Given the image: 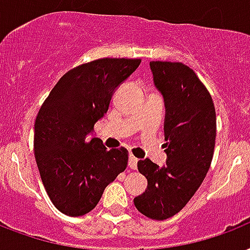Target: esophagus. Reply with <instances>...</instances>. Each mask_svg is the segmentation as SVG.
I'll return each instance as SVG.
<instances>
[{
    "label": "esophagus",
    "instance_id": "esophagus-1",
    "mask_svg": "<svg viewBox=\"0 0 250 250\" xmlns=\"http://www.w3.org/2000/svg\"><path fill=\"white\" fill-rule=\"evenodd\" d=\"M128 167H130L131 169H136V168H138V159L135 158L134 155H130V156H128Z\"/></svg>",
    "mask_w": 250,
    "mask_h": 250
}]
</instances>
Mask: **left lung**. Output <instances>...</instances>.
I'll use <instances>...</instances> for the list:
<instances>
[{
	"instance_id": "obj_1",
	"label": "left lung",
	"mask_w": 250,
	"mask_h": 250,
	"mask_svg": "<svg viewBox=\"0 0 250 250\" xmlns=\"http://www.w3.org/2000/svg\"><path fill=\"white\" fill-rule=\"evenodd\" d=\"M155 86L166 102L167 163L138 162L147 188L134 204L146 217L167 220L186 207L207 176L216 143V111L204 83L182 62H149Z\"/></svg>"
}]
</instances>
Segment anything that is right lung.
<instances>
[{"label":"right lung","instance_id":"obj_1","mask_svg":"<svg viewBox=\"0 0 250 250\" xmlns=\"http://www.w3.org/2000/svg\"><path fill=\"white\" fill-rule=\"evenodd\" d=\"M142 59L101 58L68 70L42 103L34 125V155L54 207L78 217L92 210L128 162L125 147L107 149L88 139L115 88Z\"/></svg>","mask_w":250,"mask_h":250}]
</instances>
